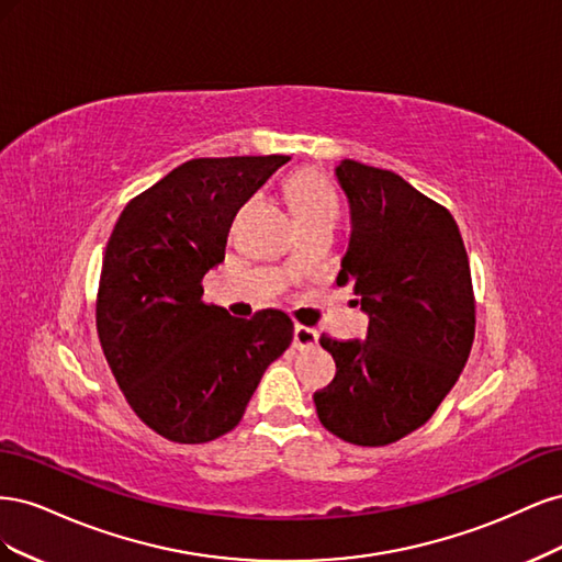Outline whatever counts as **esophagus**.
<instances>
[{
	"instance_id": "1",
	"label": "esophagus",
	"mask_w": 562,
	"mask_h": 562,
	"mask_svg": "<svg viewBox=\"0 0 562 562\" xmlns=\"http://www.w3.org/2000/svg\"><path fill=\"white\" fill-rule=\"evenodd\" d=\"M293 345H295V349H312L318 345V333L307 326H295Z\"/></svg>"
}]
</instances>
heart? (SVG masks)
<instances>
[{"mask_svg": "<svg viewBox=\"0 0 562 562\" xmlns=\"http://www.w3.org/2000/svg\"><path fill=\"white\" fill-rule=\"evenodd\" d=\"M285 199L291 203L293 215L297 220L300 229L314 227V225H333L337 223V196L333 192L330 182L312 168H302V171L291 173L285 180ZM297 258L291 255L288 267H295Z\"/></svg>", "mask_w": 562, "mask_h": 562, "instance_id": "b5f03b06", "label": "heart"}]
</instances>
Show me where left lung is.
<instances>
[{
    "label": "left lung",
    "instance_id": "left-lung-1",
    "mask_svg": "<svg viewBox=\"0 0 562 562\" xmlns=\"http://www.w3.org/2000/svg\"><path fill=\"white\" fill-rule=\"evenodd\" d=\"M335 178L351 211L337 285H353L368 335L321 337L337 375L314 403L330 434L378 448L419 429L464 370L475 328L471 269L450 211L411 182L353 159L339 161Z\"/></svg>",
    "mask_w": 562,
    "mask_h": 562
}]
</instances>
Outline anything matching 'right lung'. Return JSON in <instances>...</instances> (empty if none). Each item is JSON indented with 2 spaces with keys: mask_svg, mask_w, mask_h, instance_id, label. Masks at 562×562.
<instances>
[{
  "mask_svg": "<svg viewBox=\"0 0 562 562\" xmlns=\"http://www.w3.org/2000/svg\"><path fill=\"white\" fill-rule=\"evenodd\" d=\"M288 157L192 159L119 215L100 271L95 326L133 413L173 443H209L241 422L271 361L291 347L279 310L234 318L201 300L232 220Z\"/></svg>",
  "mask_w": 562,
  "mask_h": 562,
  "instance_id": "right-lung-1",
  "label": "right lung"
}]
</instances>
